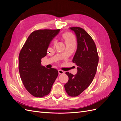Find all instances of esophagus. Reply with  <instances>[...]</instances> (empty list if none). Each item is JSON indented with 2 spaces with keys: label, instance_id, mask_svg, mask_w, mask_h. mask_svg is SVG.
<instances>
[{
  "label": "esophagus",
  "instance_id": "34e87169",
  "mask_svg": "<svg viewBox=\"0 0 121 121\" xmlns=\"http://www.w3.org/2000/svg\"><path fill=\"white\" fill-rule=\"evenodd\" d=\"M58 73H59V74H63L65 73V72L63 70H61V69H59V70H58Z\"/></svg>",
  "mask_w": 121,
  "mask_h": 121
}]
</instances>
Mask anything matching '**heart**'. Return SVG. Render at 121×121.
<instances>
[{"label":"heart","mask_w":121,"mask_h":121,"mask_svg":"<svg viewBox=\"0 0 121 121\" xmlns=\"http://www.w3.org/2000/svg\"><path fill=\"white\" fill-rule=\"evenodd\" d=\"M64 37L67 43V44H75V40L74 36L71 33H66L64 34ZM56 44V43H54Z\"/></svg>","instance_id":"b5f03b06"}]
</instances>
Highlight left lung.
Masks as SVG:
<instances>
[{
	"label": "left lung",
	"instance_id": "left-lung-1",
	"mask_svg": "<svg viewBox=\"0 0 121 121\" xmlns=\"http://www.w3.org/2000/svg\"><path fill=\"white\" fill-rule=\"evenodd\" d=\"M77 40V49L73 57V63L77 65V74L66 72L68 82L65 88L68 95L78 96L88 87L96 74L98 64V55L95 44L92 37L83 29L71 27Z\"/></svg>",
	"mask_w": 121,
	"mask_h": 121
}]
</instances>
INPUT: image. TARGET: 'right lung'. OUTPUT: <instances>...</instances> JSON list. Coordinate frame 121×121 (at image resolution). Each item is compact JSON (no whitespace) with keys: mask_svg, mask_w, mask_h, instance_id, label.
Listing matches in <instances>:
<instances>
[{"mask_svg":"<svg viewBox=\"0 0 121 121\" xmlns=\"http://www.w3.org/2000/svg\"><path fill=\"white\" fill-rule=\"evenodd\" d=\"M60 30H36L31 33L25 43L19 56L21 79L28 92L36 97L48 95L58 73L54 68L41 65V58L47 54L51 41Z\"/></svg>","mask_w":121,"mask_h":121,"instance_id":"right-lung-1","label":"right lung"}]
</instances>
